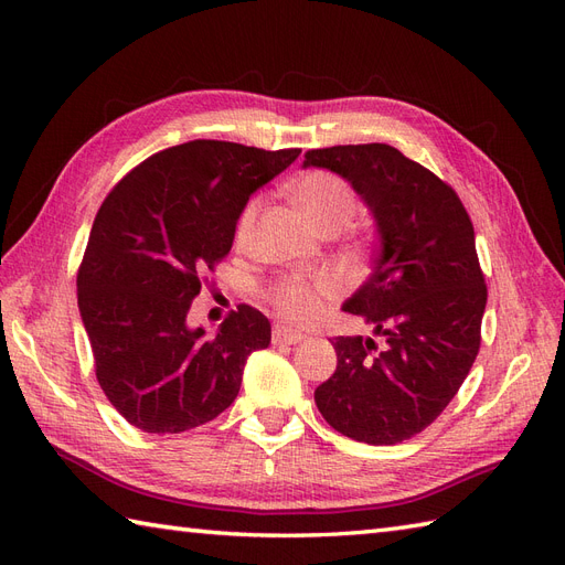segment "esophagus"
I'll return each mask as SVG.
<instances>
[{"label": "esophagus", "mask_w": 565, "mask_h": 565, "mask_svg": "<svg viewBox=\"0 0 565 565\" xmlns=\"http://www.w3.org/2000/svg\"><path fill=\"white\" fill-rule=\"evenodd\" d=\"M306 339V334L297 332V330H287V328H276L273 330V344H301Z\"/></svg>", "instance_id": "34e87169"}]
</instances>
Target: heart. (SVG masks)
Returning <instances> with one entry per match:
<instances>
[{
    "label": "heart",
    "instance_id": "obj_1",
    "mask_svg": "<svg viewBox=\"0 0 565 565\" xmlns=\"http://www.w3.org/2000/svg\"><path fill=\"white\" fill-rule=\"evenodd\" d=\"M292 198L299 204L309 224L322 233L330 228H344L355 212V193L353 188L337 174L330 172H309L303 174L295 188ZM259 200L245 204V210L237 218L235 237L237 243L247 241L249 228L254 224ZM341 292V285L334 276H318L311 280L287 278L270 289V301L276 309L292 322H311L316 320L332 299Z\"/></svg>",
    "mask_w": 565,
    "mask_h": 565
}]
</instances>
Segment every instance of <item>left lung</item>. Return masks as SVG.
I'll use <instances>...</instances> for the list:
<instances>
[{
  "mask_svg": "<svg viewBox=\"0 0 565 565\" xmlns=\"http://www.w3.org/2000/svg\"><path fill=\"white\" fill-rule=\"evenodd\" d=\"M301 167L349 181L377 226L370 278L341 309L384 347L337 337V370L316 405L334 431L396 446L448 407L481 347L488 289L471 218L448 183L386 143L309 150Z\"/></svg>",
  "mask_w": 565,
  "mask_h": 565,
  "instance_id": "left-lung-1",
  "label": "left lung"
}]
</instances>
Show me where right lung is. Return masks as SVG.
<instances>
[{
  "instance_id": "obj_1",
  "label": "right lung",
  "mask_w": 565,
  "mask_h": 565,
  "mask_svg": "<svg viewBox=\"0 0 565 565\" xmlns=\"http://www.w3.org/2000/svg\"><path fill=\"white\" fill-rule=\"evenodd\" d=\"M228 141H188L148 158L100 204L77 273L96 380L146 434H181L235 401L270 322L237 306L214 337L188 328L200 273L233 247L249 195L299 158Z\"/></svg>"
}]
</instances>
